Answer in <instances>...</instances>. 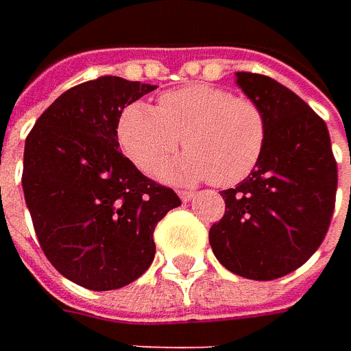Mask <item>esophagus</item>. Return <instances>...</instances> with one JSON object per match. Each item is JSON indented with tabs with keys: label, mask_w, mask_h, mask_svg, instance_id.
<instances>
[{
	"label": "esophagus",
	"mask_w": 351,
	"mask_h": 351,
	"mask_svg": "<svg viewBox=\"0 0 351 351\" xmlns=\"http://www.w3.org/2000/svg\"><path fill=\"white\" fill-rule=\"evenodd\" d=\"M178 195H180V199H182L183 203H189L191 199H195V193H193V191H180Z\"/></svg>",
	"instance_id": "1"
}]
</instances>
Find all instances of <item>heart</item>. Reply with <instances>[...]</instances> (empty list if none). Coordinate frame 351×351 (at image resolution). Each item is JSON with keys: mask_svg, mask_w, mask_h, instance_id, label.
<instances>
[{"mask_svg": "<svg viewBox=\"0 0 351 351\" xmlns=\"http://www.w3.org/2000/svg\"><path fill=\"white\" fill-rule=\"evenodd\" d=\"M265 136V117L256 103L210 84L166 91L158 107L130 103L117 123L121 148L146 173L183 144L187 154L158 169L164 182L182 185L244 182L262 158Z\"/></svg>", "mask_w": 351, "mask_h": 351, "instance_id": "obj_1", "label": "heart"}]
</instances>
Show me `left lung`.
I'll return each instance as SVG.
<instances>
[{"label": "left lung", "mask_w": 351, "mask_h": 351, "mask_svg": "<svg viewBox=\"0 0 351 351\" xmlns=\"http://www.w3.org/2000/svg\"><path fill=\"white\" fill-rule=\"evenodd\" d=\"M236 86L263 111L267 136L256 169L223 191L210 226L217 260L236 276L271 281L301 267L330 226L338 168L326 123L267 75L236 72Z\"/></svg>", "instance_id": "left-lung-1"}]
</instances>
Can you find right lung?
<instances>
[{"mask_svg":"<svg viewBox=\"0 0 351 351\" xmlns=\"http://www.w3.org/2000/svg\"><path fill=\"white\" fill-rule=\"evenodd\" d=\"M156 86L103 75L64 91L25 142L23 193L34 232L62 276L121 289L154 260V228L182 205L119 152L123 109Z\"/></svg>","mask_w":351,"mask_h":351,"instance_id":"add662e5","label":"right lung"}]
</instances>
